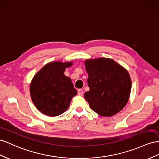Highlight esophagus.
<instances>
[{"label": "esophagus", "mask_w": 159, "mask_h": 159, "mask_svg": "<svg viewBox=\"0 0 159 159\" xmlns=\"http://www.w3.org/2000/svg\"><path fill=\"white\" fill-rule=\"evenodd\" d=\"M78 95H83V89H79V90H78Z\"/></svg>", "instance_id": "34e87169"}]
</instances>
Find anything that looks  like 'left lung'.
<instances>
[{"label": "left lung", "instance_id": "1", "mask_svg": "<svg viewBox=\"0 0 159 159\" xmlns=\"http://www.w3.org/2000/svg\"><path fill=\"white\" fill-rule=\"evenodd\" d=\"M89 91L84 98L93 111L103 117L116 114L129 99L132 81L128 72L109 58H99L84 62Z\"/></svg>", "mask_w": 159, "mask_h": 159}]
</instances>
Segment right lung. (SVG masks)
<instances>
[{
  "mask_svg": "<svg viewBox=\"0 0 159 159\" xmlns=\"http://www.w3.org/2000/svg\"><path fill=\"white\" fill-rule=\"evenodd\" d=\"M72 62H53L41 69L31 80L32 101L43 114L54 117L66 111L73 97L77 94L70 78L64 75Z\"/></svg>",
  "mask_w": 159,
  "mask_h": 159,
  "instance_id": "1",
  "label": "right lung"
}]
</instances>
